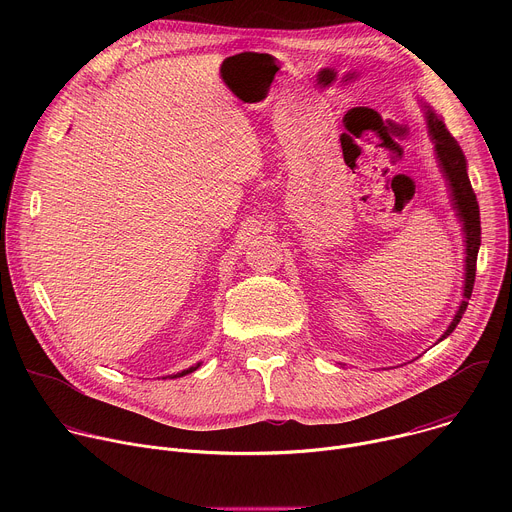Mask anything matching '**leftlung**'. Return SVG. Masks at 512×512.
<instances>
[{"label":"left lung","mask_w":512,"mask_h":512,"mask_svg":"<svg viewBox=\"0 0 512 512\" xmlns=\"http://www.w3.org/2000/svg\"><path fill=\"white\" fill-rule=\"evenodd\" d=\"M425 117H427L431 141L435 145L437 164H440V168L448 180V186L452 192V202H454V208L458 210V218L464 225V235H466L464 300H462L452 324L440 338V340H444L460 324L462 314L466 312V306H468L466 300H470V296H472V287H474V279H476V259H478V249H480V208H478V200H476V194L472 190V184H470V178L466 172V158H464V152L458 145V141L452 137V133L448 131L442 117H437L431 107L425 109Z\"/></svg>","instance_id":"left-lung-1"}]
</instances>
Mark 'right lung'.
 Masks as SVG:
<instances>
[{
    "label": "right lung",
    "instance_id": "1",
    "mask_svg": "<svg viewBox=\"0 0 512 512\" xmlns=\"http://www.w3.org/2000/svg\"><path fill=\"white\" fill-rule=\"evenodd\" d=\"M198 367H200V362H198V364H194V367H190V369H186V371L178 373V375H172V379H176V377H184V375H188V373H194Z\"/></svg>",
    "mask_w": 512,
    "mask_h": 512
}]
</instances>
